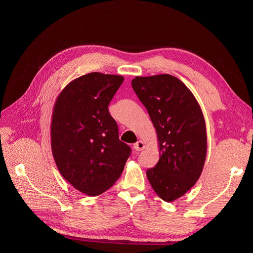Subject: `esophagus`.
Listing matches in <instances>:
<instances>
[{"label": "esophagus", "instance_id": "obj_1", "mask_svg": "<svg viewBox=\"0 0 253 253\" xmlns=\"http://www.w3.org/2000/svg\"><path fill=\"white\" fill-rule=\"evenodd\" d=\"M133 148H134L136 151H142L144 148H145V144H144V142H142V141H138V142H136V143L134 144Z\"/></svg>", "mask_w": 253, "mask_h": 253}]
</instances>
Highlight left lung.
<instances>
[{"label": "left lung", "instance_id": "1", "mask_svg": "<svg viewBox=\"0 0 253 253\" xmlns=\"http://www.w3.org/2000/svg\"><path fill=\"white\" fill-rule=\"evenodd\" d=\"M132 88L145 106L159 143V161L146 172L166 202L184 195L199 179L207 151L206 125L192 92L178 78L135 77Z\"/></svg>", "mask_w": 253, "mask_h": 253}]
</instances>
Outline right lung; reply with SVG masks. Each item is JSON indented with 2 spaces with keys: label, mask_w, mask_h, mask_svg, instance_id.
<instances>
[{
  "label": "right lung",
  "mask_w": 253,
  "mask_h": 253,
  "mask_svg": "<svg viewBox=\"0 0 253 253\" xmlns=\"http://www.w3.org/2000/svg\"><path fill=\"white\" fill-rule=\"evenodd\" d=\"M123 81L120 75L93 72L70 82L54 105V160L67 181L89 196L102 194L117 181L131 153L108 110Z\"/></svg>",
  "instance_id": "1"
}]
</instances>
